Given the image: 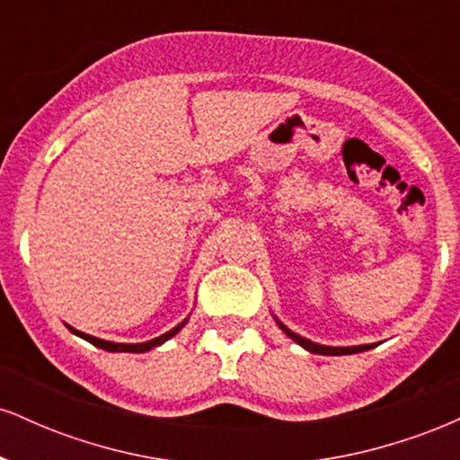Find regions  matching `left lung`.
<instances>
[{"label": "left lung", "mask_w": 460, "mask_h": 460, "mask_svg": "<svg viewBox=\"0 0 460 460\" xmlns=\"http://www.w3.org/2000/svg\"><path fill=\"white\" fill-rule=\"evenodd\" d=\"M272 318H274V322H277V324H279V329H281V331L285 332V335L289 337V340H292V341H296L298 346H303L305 350L314 352V355H326V357L357 355V352H363V350H372V348L376 346V344H363V346H324V344H315V341L307 340V337L298 335V332H294L292 329H288V326H285L283 322L279 320L277 315H274V314H272Z\"/></svg>", "instance_id": "obj_1"}]
</instances>
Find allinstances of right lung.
Returning a JSON list of instances; mask_svg holds the SVG:
<instances>
[{"label":"right lung","instance_id":"obj_1","mask_svg":"<svg viewBox=\"0 0 460 460\" xmlns=\"http://www.w3.org/2000/svg\"><path fill=\"white\" fill-rule=\"evenodd\" d=\"M188 320H190V315L186 320H181L179 322L177 326H172L171 331H166L164 332V335H160V337H153V340H149V341H142V344H119V341H108V340H99V337H93V335H88V332H82V331H77V329H73V326H68V331L73 332V335H77V337H82V340H86V341H91L93 346H97V348H102V350H108V352H149L151 348H157V346H162L164 341H168L171 340V337H175L179 331L183 329V326L188 324Z\"/></svg>","mask_w":460,"mask_h":460}]
</instances>
